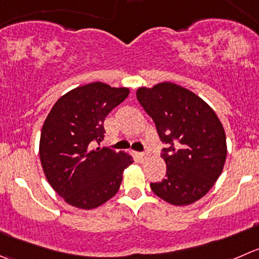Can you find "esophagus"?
<instances>
[{
	"mask_svg": "<svg viewBox=\"0 0 259 259\" xmlns=\"http://www.w3.org/2000/svg\"><path fill=\"white\" fill-rule=\"evenodd\" d=\"M138 158H139L142 162H144V160L148 158V153H138Z\"/></svg>",
	"mask_w": 259,
	"mask_h": 259,
	"instance_id": "34e87169",
	"label": "esophagus"
}]
</instances>
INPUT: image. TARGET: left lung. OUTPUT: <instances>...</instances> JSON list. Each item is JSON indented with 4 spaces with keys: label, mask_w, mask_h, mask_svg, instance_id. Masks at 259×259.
Listing matches in <instances>:
<instances>
[{
    "label": "left lung",
    "mask_w": 259,
    "mask_h": 259,
    "mask_svg": "<svg viewBox=\"0 0 259 259\" xmlns=\"http://www.w3.org/2000/svg\"><path fill=\"white\" fill-rule=\"evenodd\" d=\"M137 99L165 144V178L150 183V188L175 206L196 202L215 185L227 159V137L219 117L201 97L172 82L140 87Z\"/></svg>",
    "instance_id": "1"
}]
</instances>
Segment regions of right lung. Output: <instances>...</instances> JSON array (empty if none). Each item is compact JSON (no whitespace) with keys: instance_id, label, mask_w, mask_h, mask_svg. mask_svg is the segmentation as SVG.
<instances>
[{"instance_id":"1","label":"right lung","mask_w":259,"mask_h":259,"mask_svg":"<svg viewBox=\"0 0 259 259\" xmlns=\"http://www.w3.org/2000/svg\"><path fill=\"white\" fill-rule=\"evenodd\" d=\"M129 92L126 87L92 82L63 95L48 114L40 135V162L48 182L67 204L91 210L119 191L132 155L94 147L104 140L107 114Z\"/></svg>"}]
</instances>
